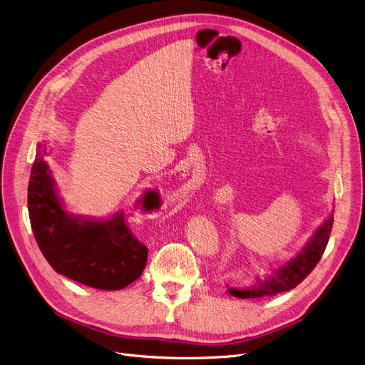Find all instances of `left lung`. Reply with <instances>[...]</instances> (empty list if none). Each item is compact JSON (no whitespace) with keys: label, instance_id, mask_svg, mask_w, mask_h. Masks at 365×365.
<instances>
[{"label":"left lung","instance_id":"obj_1","mask_svg":"<svg viewBox=\"0 0 365 365\" xmlns=\"http://www.w3.org/2000/svg\"><path fill=\"white\" fill-rule=\"evenodd\" d=\"M331 227L333 212L329 213L323 224L312 232L308 242L293 258L286 262H277V265H271V268L261 275L255 274L253 284L246 289L227 286V293L242 299H258L275 296L294 289L299 283L305 280L321 259V256H323L330 239Z\"/></svg>","mask_w":365,"mask_h":365}]
</instances>
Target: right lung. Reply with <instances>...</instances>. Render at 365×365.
Masks as SVG:
<instances>
[{
	"mask_svg": "<svg viewBox=\"0 0 365 365\" xmlns=\"http://www.w3.org/2000/svg\"><path fill=\"white\" fill-rule=\"evenodd\" d=\"M51 152L38 143L28 185V210L35 240L58 274L100 290H120L144 271L147 247L128 230L122 210L104 218L75 215L66 209L47 162ZM156 190H145L140 205L153 210Z\"/></svg>",
	"mask_w": 365,
	"mask_h": 365,
	"instance_id": "1",
	"label": "right lung"
}]
</instances>
